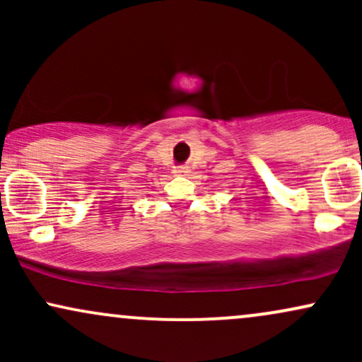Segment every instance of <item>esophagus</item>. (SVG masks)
Wrapping results in <instances>:
<instances>
[{"instance_id":"obj_1","label":"esophagus","mask_w":362,"mask_h":362,"mask_svg":"<svg viewBox=\"0 0 362 362\" xmlns=\"http://www.w3.org/2000/svg\"><path fill=\"white\" fill-rule=\"evenodd\" d=\"M173 172H175L177 175H189L190 170H189V167H184V165H180V167H175Z\"/></svg>"}]
</instances>
